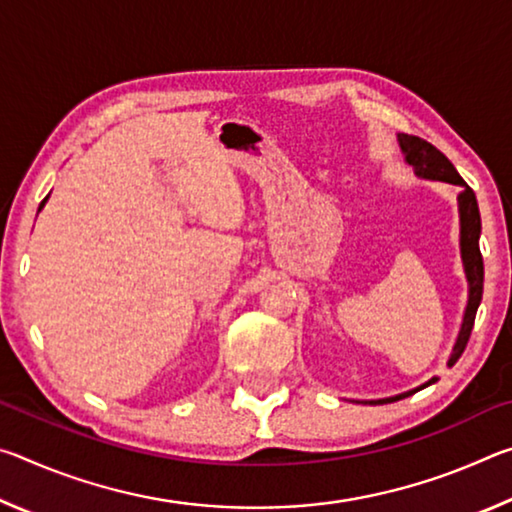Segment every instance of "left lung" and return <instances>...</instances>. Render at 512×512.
<instances>
[{
  "label": "left lung",
  "instance_id": "1",
  "mask_svg": "<svg viewBox=\"0 0 512 512\" xmlns=\"http://www.w3.org/2000/svg\"><path fill=\"white\" fill-rule=\"evenodd\" d=\"M397 144H400L404 162L411 164L415 176L424 180H440V183L461 187V194H458V223H461V239H458V244H461V259H463V271L467 280V305H465L463 323H461V329H458L452 354H449L447 359V366L452 368L454 363L461 359L465 345L470 341L476 309H479L481 296H483V257L479 250V237H481L479 205H476V196L472 189L465 185V180L461 176H458L454 164L449 162L445 155L436 149V146L420 140V137L404 135V133L397 135ZM436 381L438 377H431L429 381H424L422 386L411 388V391L393 395V397H384V400H368L366 404H386V402L404 400V397L418 393L422 388L436 384Z\"/></svg>",
  "mask_w": 512,
  "mask_h": 512
}]
</instances>
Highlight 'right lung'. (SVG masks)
Wrapping results in <instances>:
<instances>
[{
    "label": "right lung",
    "mask_w": 512,
    "mask_h": 512,
    "mask_svg": "<svg viewBox=\"0 0 512 512\" xmlns=\"http://www.w3.org/2000/svg\"><path fill=\"white\" fill-rule=\"evenodd\" d=\"M47 201H49V196H47V198H45V201H42V203H40V207H38V212H40V210H42V207H45V203H47Z\"/></svg>",
    "instance_id": "right-lung-1"
}]
</instances>
